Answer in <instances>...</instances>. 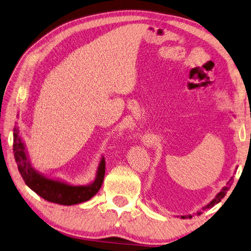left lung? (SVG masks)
<instances>
[{
	"instance_id": "obj_1",
	"label": "left lung",
	"mask_w": 251,
	"mask_h": 251,
	"mask_svg": "<svg viewBox=\"0 0 251 251\" xmlns=\"http://www.w3.org/2000/svg\"><path fill=\"white\" fill-rule=\"evenodd\" d=\"M232 179H234V176H231L230 177V179L229 181L227 182V184H226V186H224L222 190H221V192L219 193H217V195L214 197V199L209 201V203L206 205V206H204L203 208H201V210H199V212H197V215H201V212H203V210H205V209H208V208H212L213 206H215L216 204H218L219 201H221L224 197H225V195H226V193H227V191H229V188H230V186H231V183H232ZM182 218H187V217H192V215H186V216H181Z\"/></svg>"
}]
</instances>
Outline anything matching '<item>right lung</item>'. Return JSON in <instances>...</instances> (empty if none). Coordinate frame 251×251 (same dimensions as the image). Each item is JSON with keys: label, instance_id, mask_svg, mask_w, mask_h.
I'll list each match as a JSON object with an SVG mask.
<instances>
[{"label": "right lung", "instance_id": "1", "mask_svg": "<svg viewBox=\"0 0 251 251\" xmlns=\"http://www.w3.org/2000/svg\"><path fill=\"white\" fill-rule=\"evenodd\" d=\"M13 151L17 168L26 185L50 203L65 206L83 203L92 199L99 192L103 183L105 172L103 156L99 161L95 179L87 185H74L63 179L48 177L38 172L30 163L28 152L20 134L19 126H15L13 133Z\"/></svg>", "mask_w": 251, "mask_h": 251}]
</instances>
